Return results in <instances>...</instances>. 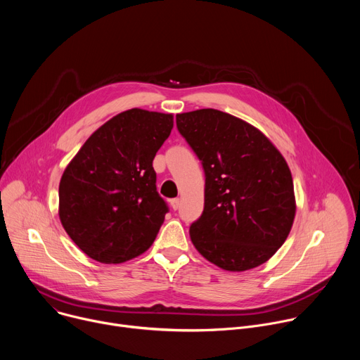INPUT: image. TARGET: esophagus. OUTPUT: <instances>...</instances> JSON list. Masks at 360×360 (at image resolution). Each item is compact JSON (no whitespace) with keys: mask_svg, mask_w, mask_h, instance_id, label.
I'll return each mask as SVG.
<instances>
[{"mask_svg":"<svg viewBox=\"0 0 360 360\" xmlns=\"http://www.w3.org/2000/svg\"><path fill=\"white\" fill-rule=\"evenodd\" d=\"M179 205H181V199H179V198H174V199H171V207H172V210H174V211H176V210L179 208Z\"/></svg>","mask_w":360,"mask_h":360,"instance_id":"esophagus-1","label":"esophagus"}]
</instances>
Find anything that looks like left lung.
Returning <instances> with one entry per match:
<instances>
[{
    "label": "left lung",
    "mask_w": 360,
    "mask_h": 360,
    "mask_svg": "<svg viewBox=\"0 0 360 360\" xmlns=\"http://www.w3.org/2000/svg\"><path fill=\"white\" fill-rule=\"evenodd\" d=\"M181 135L205 171V203L189 236L205 259L228 272L269 261L296 214L286 160L256 127L203 108L176 115Z\"/></svg>",
    "instance_id": "1"
}]
</instances>
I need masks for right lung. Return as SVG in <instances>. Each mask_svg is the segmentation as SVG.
<instances>
[{
    "mask_svg": "<svg viewBox=\"0 0 360 360\" xmlns=\"http://www.w3.org/2000/svg\"><path fill=\"white\" fill-rule=\"evenodd\" d=\"M174 128V115L132 108L101 125L60 181V221L91 259L131 261L155 240L168 212L152 161Z\"/></svg>",
    "mask_w": 360,
    "mask_h": 360,
    "instance_id": "add662e5",
    "label": "right lung"
}]
</instances>
